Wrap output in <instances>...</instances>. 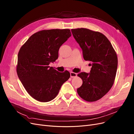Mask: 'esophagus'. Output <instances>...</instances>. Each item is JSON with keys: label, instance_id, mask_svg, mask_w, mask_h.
Returning a JSON list of instances; mask_svg holds the SVG:
<instances>
[{"label": "esophagus", "instance_id": "obj_1", "mask_svg": "<svg viewBox=\"0 0 134 134\" xmlns=\"http://www.w3.org/2000/svg\"><path fill=\"white\" fill-rule=\"evenodd\" d=\"M70 75H71V78H74V77L76 76L77 74L75 73H74V72H71L70 73Z\"/></svg>", "mask_w": 134, "mask_h": 134}]
</instances>
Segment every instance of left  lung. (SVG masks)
I'll return each mask as SVG.
<instances>
[{"instance_id": "obj_1", "label": "left lung", "mask_w": 134, "mask_h": 134, "mask_svg": "<svg viewBox=\"0 0 134 134\" xmlns=\"http://www.w3.org/2000/svg\"><path fill=\"white\" fill-rule=\"evenodd\" d=\"M71 31L82 49L84 60L90 61L92 66L90 73L78 74L82 84L77 92L86 101H97L109 92L114 83L118 65L116 53L107 37L99 32L86 28Z\"/></svg>"}]
</instances>
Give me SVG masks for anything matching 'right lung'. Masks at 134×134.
<instances>
[{
  "instance_id": "1",
  "label": "right lung",
  "mask_w": 134,
  "mask_h": 134,
  "mask_svg": "<svg viewBox=\"0 0 134 134\" xmlns=\"http://www.w3.org/2000/svg\"><path fill=\"white\" fill-rule=\"evenodd\" d=\"M71 36L69 29L43 30L35 33L21 47L17 73L27 92L41 102L51 101L58 95L70 73L59 72L49 66L59 56V50Z\"/></svg>"
}]
</instances>
